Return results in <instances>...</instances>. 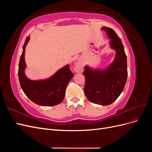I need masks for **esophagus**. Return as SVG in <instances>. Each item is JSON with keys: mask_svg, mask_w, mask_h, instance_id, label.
I'll return each mask as SVG.
<instances>
[{"mask_svg": "<svg viewBox=\"0 0 152 152\" xmlns=\"http://www.w3.org/2000/svg\"><path fill=\"white\" fill-rule=\"evenodd\" d=\"M83 69V64L81 61H78L75 66L74 70L76 72H82Z\"/></svg>", "mask_w": 152, "mask_h": 152, "instance_id": "esophagus-1", "label": "esophagus"}]
</instances>
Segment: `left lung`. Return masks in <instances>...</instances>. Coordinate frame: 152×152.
Returning <instances> with one entry per match:
<instances>
[{
    "mask_svg": "<svg viewBox=\"0 0 152 152\" xmlns=\"http://www.w3.org/2000/svg\"><path fill=\"white\" fill-rule=\"evenodd\" d=\"M107 33L112 48L116 50L113 62L103 70H91L86 66L83 75L86 84L84 93L91 102L108 105L113 103L125 87L127 78V57L119 37L113 29L103 27Z\"/></svg>",
    "mask_w": 152,
    "mask_h": 152,
    "instance_id": "left-lung-1",
    "label": "left lung"
}]
</instances>
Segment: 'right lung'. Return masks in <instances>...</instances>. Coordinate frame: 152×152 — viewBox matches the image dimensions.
Masks as SVG:
<instances>
[{"instance_id": "add662e5", "label": "right lung", "mask_w": 152, "mask_h": 152, "mask_svg": "<svg viewBox=\"0 0 152 152\" xmlns=\"http://www.w3.org/2000/svg\"><path fill=\"white\" fill-rule=\"evenodd\" d=\"M29 40L26 39L23 46L18 69V77L21 89L34 103L41 106H54L60 103L65 95L69 81L73 77L69 65L59 70L50 78L44 80H31L25 75V47Z\"/></svg>"}]
</instances>
